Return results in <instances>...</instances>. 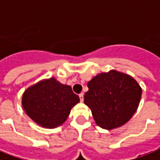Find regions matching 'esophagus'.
<instances>
[{
  "mask_svg": "<svg viewBox=\"0 0 160 160\" xmlns=\"http://www.w3.org/2000/svg\"><path fill=\"white\" fill-rule=\"evenodd\" d=\"M79 97H80V101H81V102H83V100H84V93L83 92L80 93V94H79Z\"/></svg>",
  "mask_w": 160,
  "mask_h": 160,
  "instance_id": "esophagus-1",
  "label": "esophagus"
}]
</instances>
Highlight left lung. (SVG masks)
Wrapping results in <instances>:
<instances>
[{"mask_svg": "<svg viewBox=\"0 0 160 160\" xmlns=\"http://www.w3.org/2000/svg\"><path fill=\"white\" fill-rule=\"evenodd\" d=\"M84 103L95 123L112 130L125 125L137 111L142 89L130 75L116 70L101 72L88 83Z\"/></svg>", "mask_w": 160, "mask_h": 160, "instance_id": "1", "label": "left lung"}]
</instances>
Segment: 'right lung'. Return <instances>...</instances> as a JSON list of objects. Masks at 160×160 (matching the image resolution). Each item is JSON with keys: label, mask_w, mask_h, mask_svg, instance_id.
Listing matches in <instances>:
<instances>
[{"label": "right lung", "mask_w": 160, "mask_h": 160, "mask_svg": "<svg viewBox=\"0 0 160 160\" xmlns=\"http://www.w3.org/2000/svg\"><path fill=\"white\" fill-rule=\"evenodd\" d=\"M79 96L68 85L55 78L39 81L27 88L22 95L23 109L30 119L45 128H55L67 120Z\"/></svg>", "instance_id": "right-lung-1"}]
</instances>
